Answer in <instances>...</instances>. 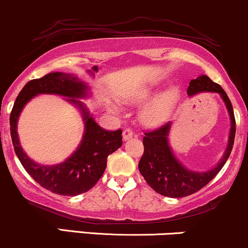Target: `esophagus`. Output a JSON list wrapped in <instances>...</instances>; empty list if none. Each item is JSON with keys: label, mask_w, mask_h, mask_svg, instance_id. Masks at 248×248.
I'll return each mask as SVG.
<instances>
[{"label": "esophagus", "mask_w": 248, "mask_h": 248, "mask_svg": "<svg viewBox=\"0 0 248 248\" xmlns=\"http://www.w3.org/2000/svg\"><path fill=\"white\" fill-rule=\"evenodd\" d=\"M132 136H134V131H132V129H130V127H126V129L123 130V138L125 140H129V138H131Z\"/></svg>", "instance_id": "1"}]
</instances>
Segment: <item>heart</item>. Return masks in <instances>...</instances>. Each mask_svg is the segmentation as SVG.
<instances>
[{
  "label": "heart",
  "instance_id": "b5f03b06",
  "mask_svg": "<svg viewBox=\"0 0 248 248\" xmlns=\"http://www.w3.org/2000/svg\"><path fill=\"white\" fill-rule=\"evenodd\" d=\"M151 94H153V92L149 89H142L140 91L132 93L129 99L134 103H140L148 100L151 97ZM178 91L175 87H170L166 92L158 95L154 102H151L144 108V112H143L144 121L149 124H159L166 121L171 112L175 103H176Z\"/></svg>",
  "mask_w": 248,
  "mask_h": 248
}]
</instances>
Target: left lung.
I'll list each match as a JSON object with an SVG mask.
<instances>
[{"instance_id":"1","label":"left lung","mask_w":248,"mask_h":248,"mask_svg":"<svg viewBox=\"0 0 248 248\" xmlns=\"http://www.w3.org/2000/svg\"><path fill=\"white\" fill-rule=\"evenodd\" d=\"M200 92L219 93L227 106L231 116V132L227 149L221 162L214 169L204 172H196L183 167L172 154L171 149L168 144L170 123H166L155 130L144 132L143 137L144 153L140 159L138 169L146 183L154 190L168 198H183V196L191 195L208 185L225 166L233 149L236 127L233 106L230 98L219 84L210 80L207 76H200L199 78L193 79L189 82L187 90L188 95H194Z\"/></svg>"}]
</instances>
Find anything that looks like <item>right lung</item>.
Instances as JSON below:
<instances>
[{
    "label": "right lung",
    "mask_w": 248,
    "mask_h": 248,
    "mask_svg": "<svg viewBox=\"0 0 248 248\" xmlns=\"http://www.w3.org/2000/svg\"><path fill=\"white\" fill-rule=\"evenodd\" d=\"M86 89V85L73 74L61 72L48 73L25 85L10 112V135L21 164L41 187L59 195L76 196L90 190L103 176L108 156L123 144L121 129L116 131L104 130L90 116L81 102L76 99L85 97L87 94ZM40 93L68 96L69 101L78 105L84 113L85 132L81 145L73 155L57 166H41L33 162L23 153L18 142V116L27 102Z\"/></svg>",
    "instance_id": "add662e5"
}]
</instances>
